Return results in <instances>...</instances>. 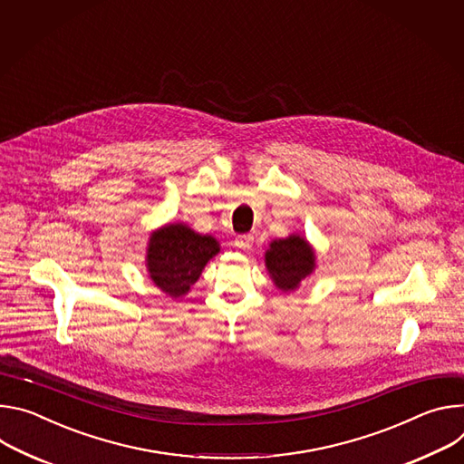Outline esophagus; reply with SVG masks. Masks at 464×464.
Listing matches in <instances>:
<instances>
[{"label":"esophagus","mask_w":464,"mask_h":464,"mask_svg":"<svg viewBox=\"0 0 464 464\" xmlns=\"http://www.w3.org/2000/svg\"><path fill=\"white\" fill-rule=\"evenodd\" d=\"M252 243H254V236L252 234H239L234 239V245L239 246V248H250Z\"/></svg>","instance_id":"34e87169"}]
</instances>
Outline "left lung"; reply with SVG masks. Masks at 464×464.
<instances>
[{"label": "left lung", "mask_w": 464, "mask_h": 464, "mask_svg": "<svg viewBox=\"0 0 464 464\" xmlns=\"http://www.w3.org/2000/svg\"><path fill=\"white\" fill-rule=\"evenodd\" d=\"M266 264L282 291H291L314 269V250L300 236H289L271 243Z\"/></svg>", "instance_id": "8db88e82"}]
</instances>
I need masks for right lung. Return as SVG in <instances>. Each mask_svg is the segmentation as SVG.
Masks as SVG:
<instances>
[{
    "instance_id": "right-lung-1",
    "label": "right lung",
    "mask_w": 464,
    "mask_h": 464,
    "mask_svg": "<svg viewBox=\"0 0 464 464\" xmlns=\"http://www.w3.org/2000/svg\"><path fill=\"white\" fill-rule=\"evenodd\" d=\"M219 245L210 236L195 234L184 225H168L154 232L147 264L152 282L171 296H182L198 280L200 271Z\"/></svg>"
}]
</instances>
